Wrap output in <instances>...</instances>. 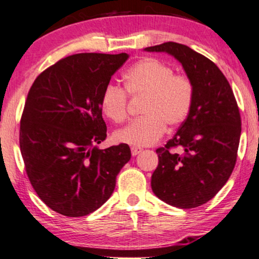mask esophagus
<instances>
[{"instance_id":"esophagus-1","label":"esophagus","mask_w":259,"mask_h":259,"mask_svg":"<svg viewBox=\"0 0 259 259\" xmlns=\"http://www.w3.org/2000/svg\"><path fill=\"white\" fill-rule=\"evenodd\" d=\"M143 149L142 147H137V146H132L131 147V152H132V156H137V154H139L140 152H142Z\"/></svg>"}]
</instances>
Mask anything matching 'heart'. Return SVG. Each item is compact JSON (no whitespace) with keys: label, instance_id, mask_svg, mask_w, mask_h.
Returning <instances> with one entry per match:
<instances>
[{"label":"heart","instance_id":"1","mask_svg":"<svg viewBox=\"0 0 259 259\" xmlns=\"http://www.w3.org/2000/svg\"><path fill=\"white\" fill-rule=\"evenodd\" d=\"M123 87L108 84L103 89L100 105L105 115L115 123L127 116V94L143 97L142 116L114 133L119 143L149 146L160 139L165 125L175 128L189 115L194 87L187 76L174 75L169 65L156 58L137 62L122 76Z\"/></svg>","mask_w":259,"mask_h":259}]
</instances>
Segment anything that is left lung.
Instances as JSON below:
<instances>
[{
	"instance_id": "8db88e82",
	"label": "left lung",
	"mask_w": 259,
	"mask_h": 259,
	"mask_svg": "<svg viewBox=\"0 0 259 259\" xmlns=\"http://www.w3.org/2000/svg\"><path fill=\"white\" fill-rule=\"evenodd\" d=\"M145 51L175 57L194 87L189 115L172 139L156 150L158 166L151 188L170 206L199 207L217 195L236 165L241 132L236 97L215 64L188 46L167 41ZM175 147L183 153H174Z\"/></svg>"
}]
</instances>
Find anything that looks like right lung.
Returning a JSON list of instances; mask_svg holds the SVG:
<instances>
[{
    "label": "right lung",
    "instance_id": "1",
    "mask_svg": "<svg viewBox=\"0 0 259 259\" xmlns=\"http://www.w3.org/2000/svg\"><path fill=\"white\" fill-rule=\"evenodd\" d=\"M127 53H78L36 77L20 122V150L33 189L62 215L84 217L113 194L131 159L127 144L100 150L107 126L100 100Z\"/></svg>",
    "mask_w": 259,
    "mask_h": 259
}]
</instances>
